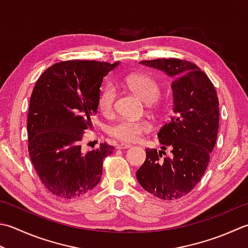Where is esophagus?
I'll list each match as a JSON object with an SVG mask.
<instances>
[{"label": "esophagus", "mask_w": 248, "mask_h": 248, "mask_svg": "<svg viewBox=\"0 0 248 248\" xmlns=\"http://www.w3.org/2000/svg\"><path fill=\"white\" fill-rule=\"evenodd\" d=\"M129 147H131V145L130 144H125V143H119V144L116 145V148H118V149L129 148Z\"/></svg>", "instance_id": "1"}]
</instances>
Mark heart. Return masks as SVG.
Returning <instances> with one entry per match:
<instances>
[{
    "label": "heart",
    "instance_id": "heart-1",
    "mask_svg": "<svg viewBox=\"0 0 248 248\" xmlns=\"http://www.w3.org/2000/svg\"><path fill=\"white\" fill-rule=\"evenodd\" d=\"M125 84L140 99L148 103L147 108L157 110L158 106L155 103V100L158 98L160 88L156 80L146 74L135 73L127 77ZM116 96H117V90L111 82H108L101 88L98 96V106L104 115H109L113 111ZM150 130H152V124L148 120L121 119L109 125L108 133L121 142L134 143L142 139L143 135L150 132Z\"/></svg>",
    "mask_w": 248,
    "mask_h": 248
}]
</instances>
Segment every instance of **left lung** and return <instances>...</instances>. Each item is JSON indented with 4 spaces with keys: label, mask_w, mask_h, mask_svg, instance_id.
Instances as JSON below:
<instances>
[{
    "label": "left lung",
    "mask_w": 248,
    "mask_h": 248,
    "mask_svg": "<svg viewBox=\"0 0 248 248\" xmlns=\"http://www.w3.org/2000/svg\"><path fill=\"white\" fill-rule=\"evenodd\" d=\"M172 77L173 115L158 132L161 150L146 148L137 171L145 190L162 200L188 195L210 163L219 128V101L214 85L195 63L178 58L140 61ZM171 149L170 155L165 153Z\"/></svg>",
    "instance_id": "8db88e82"
}]
</instances>
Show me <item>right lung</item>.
Returning <instances> with one entry per match:
<instances>
[{
    "instance_id": "obj_1",
    "label": "right lung",
    "mask_w": 248,
    "mask_h": 248,
    "mask_svg": "<svg viewBox=\"0 0 248 248\" xmlns=\"http://www.w3.org/2000/svg\"><path fill=\"white\" fill-rule=\"evenodd\" d=\"M117 64L60 61L36 80L28 111L29 156L43 185L57 197L78 198L100 182L114 146L104 142L85 152L81 140L98 111L103 77Z\"/></svg>"
}]
</instances>
